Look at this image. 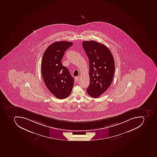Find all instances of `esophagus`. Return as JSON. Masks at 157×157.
<instances>
[{
  "mask_svg": "<svg viewBox=\"0 0 157 157\" xmlns=\"http://www.w3.org/2000/svg\"><path fill=\"white\" fill-rule=\"evenodd\" d=\"M79 79H80V77L77 76L75 78V80L76 82H78L79 81Z\"/></svg>",
  "mask_w": 157,
  "mask_h": 157,
  "instance_id": "34e87169",
  "label": "esophagus"
}]
</instances>
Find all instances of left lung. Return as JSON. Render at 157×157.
Listing matches in <instances>:
<instances>
[{
    "mask_svg": "<svg viewBox=\"0 0 157 157\" xmlns=\"http://www.w3.org/2000/svg\"><path fill=\"white\" fill-rule=\"evenodd\" d=\"M84 49L89 60L90 83L88 94L98 98L111 85L114 73V61L106 45L94 40L83 41Z\"/></svg>",
    "mask_w": 157,
    "mask_h": 157,
    "instance_id": "left-lung-1",
    "label": "left lung"
}]
</instances>
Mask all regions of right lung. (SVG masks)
Masks as SVG:
<instances>
[{
  "label": "right lung",
  "instance_id": "right-lung-1",
  "mask_svg": "<svg viewBox=\"0 0 157 157\" xmlns=\"http://www.w3.org/2000/svg\"><path fill=\"white\" fill-rule=\"evenodd\" d=\"M72 45L71 42L56 41L46 48L42 58L41 74L45 85L60 99L68 97L74 85V79L61 62L65 51Z\"/></svg>",
  "mask_w": 157,
  "mask_h": 157
}]
</instances>
